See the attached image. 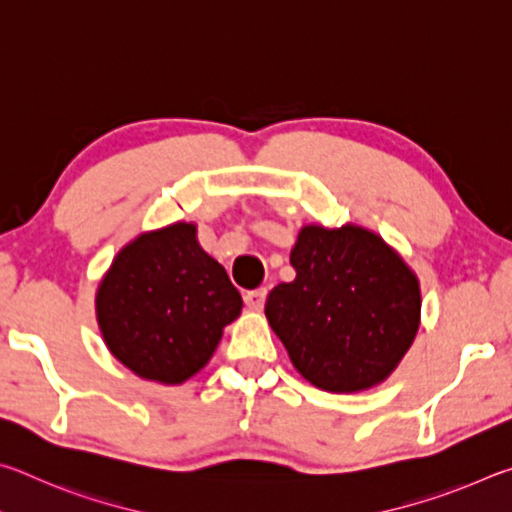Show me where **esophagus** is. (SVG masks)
<instances>
[{
  "mask_svg": "<svg viewBox=\"0 0 512 512\" xmlns=\"http://www.w3.org/2000/svg\"><path fill=\"white\" fill-rule=\"evenodd\" d=\"M244 300H246V305H248L250 309L259 311V309L264 307V302H266V289H253V291H246V293H244Z\"/></svg>",
  "mask_w": 512,
  "mask_h": 512,
  "instance_id": "obj_1",
  "label": "esophagus"
}]
</instances>
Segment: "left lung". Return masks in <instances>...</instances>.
<instances>
[{
	"instance_id": "obj_1",
	"label": "left lung",
	"mask_w": 512,
	"mask_h": 512,
	"mask_svg": "<svg viewBox=\"0 0 512 512\" xmlns=\"http://www.w3.org/2000/svg\"><path fill=\"white\" fill-rule=\"evenodd\" d=\"M296 280L268 293L266 318L316 388L357 393L384 381L420 327V282L359 225H305L291 250Z\"/></svg>"
}]
</instances>
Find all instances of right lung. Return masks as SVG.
Here are the masks:
<instances>
[{"mask_svg":"<svg viewBox=\"0 0 512 512\" xmlns=\"http://www.w3.org/2000/svg\"><path fill=\"white\" fill-rule=\"evenodd\" d=\"M225 268L198 246L194 223L144 232L119 250L97 291L108 350L137 377L183 384L241 314Z\"/></svg>","mask_w":512,"mask_h":512,"instance_id":"add662e5","label":"right lung"}]
</instances>
